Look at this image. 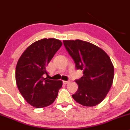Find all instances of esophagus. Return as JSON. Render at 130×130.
<instances>
[{"instance_id": "esophagus-1", "label": "esophagus", "mask_w": 130, "mask_h": 130, "mask_svg": "<svg viewBox=\"0 0 130 130\" xmlns=\"http://www.w3.org/2000/svg\"><path fill=\"white\" fill-rule=\"evenodd\" d=\"M70 81H68V80H63V83L64 84H67L68 83H69Z\"/></svg>"}]
</instances>
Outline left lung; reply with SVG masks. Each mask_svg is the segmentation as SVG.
Listing matches in <instances>:
<instances>
[{
  "mask_svg": "<svg viewBox=\"0 0 130 130\" xmlns=\"http://www.w3.org/2000/svg\"><path fill=\"white\" fill-rule=\"evenodd\" d=\"M63 42L76 68L83 70V76L75 80L78 89L72 97L85 106L97 105L104 99L112 84L114 70L111 59L103 50L87 41Z\"/></svg>",
  "mask_w": 130,
  "mask_h": 130,
  "instance_id": "left-lung-1",
  "label": "left lung"
}]
</instances>
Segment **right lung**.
<instances>
[{
	"label": "right lung",
	"instance_id": "obj_1",
	"mask_svg": "<svg viewBox=\"0 0 130 130\" xmlns=\"http://www.w3.org/2000/svg\"><path fill=\"white\" fill-rule=\"evenodd\" d=\"M55 38H44L30 45L19 58L16 67V81L22 96L32 106L41 108L55 101L62 80L47 79L46 67L62 46Z\"/></svg>",
	"mask_w": 130,
	"mask_h": 130
}]
</instances>
